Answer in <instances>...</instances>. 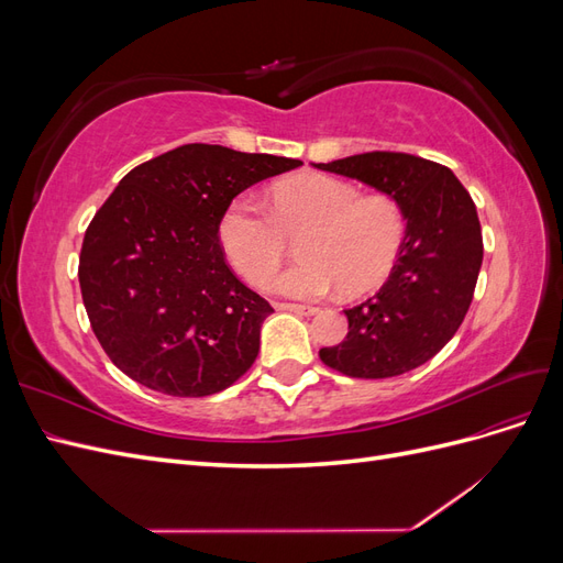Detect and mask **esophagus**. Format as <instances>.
Instances as JSON below:
<instances>
[{"label":"esophagus","mask_w":563,"mask_h":563,"mask_svg":"<svg viewBox=\"0 0 563 563\" xmlns=\"http://www.w3.org/2000/svg\"><path fill=\"white\" fill-rule=\"evenodd\" d=\"M275 310L296 312V314H305V317H312L319 312V308H310V305H296V302H275Z\"/></svg>","instance_id":"1"}]
</instances>
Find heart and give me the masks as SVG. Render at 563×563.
I'll list each match as a JSON object with an SVG mask.
<instances>
[{
    "instance_id": "heart-1",
    "label": "heart",
    "mask_w": 563,
    "mask_h": 563,
    "mask_svg": "<svg viewBox=\"0 0 563 563\" xmlns=\"http://www.w3.org/2000/svg\"><path fill=\"white\" fill-rule=\"evenodd\" d=\"M258 199L234 197L218 220L225 258L251 284H263L284 258L286 236L302 232V263L277 272L269 291L296 300L327 298L345 286L362 294L378 286L404 242V213L387 195H366L331 176H298Z\"/></svg>"
}]
</instances>
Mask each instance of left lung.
Returning <instances> with one entry per match:
<instances>
[{
	"label": "left lung",
	"mask_w": 563,
	"mask_h": 563,
	"mask_svg": "<svg viewBox=\"0 0 563 563\" xmlns=\"http://www.w3.org/2000/svg\"><path fill=\"white\" fill-rule=\"evenodd\" d=\"M321 172L376 187L406 220L397 265L380 291L345 310L347 335L319 360L350 378H391L430 362L463 323L484 242L474 201L451 168L404 152H364Z\"/></svg>",
	"instance_id": "1"
}]
</instances>
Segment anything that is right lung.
Masks as SVG:
<instances>
[{
    "instance_id": "1",
    "label": "right lung",
    "mask_w": 563,
    "mask_h": 563,
    "mask_svg": "<svg viewBox=\"0 0 563 563\" xmlns=\"http://www.w3.org/2000/svg\"><path fill=\"white\" fill-rule=\"evenodd\" d=\"M300 164L190 143L119 180L79 255L84 308L119 371L172 397L244 376L275 310L230 269L218 220L246 187Z\"/></svg>"
}]
</instances>
